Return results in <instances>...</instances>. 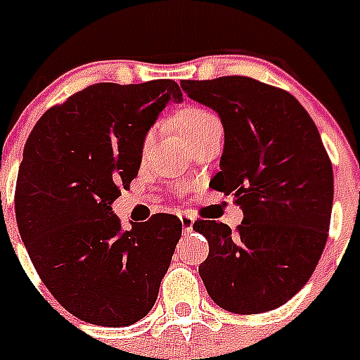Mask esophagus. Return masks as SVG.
<instances>
[{
	"label": "esophagus",
	"mask_w": 360,
	"mask_h": 360,
	"mask_svg": "<svg viewBox=\"0 0 360 360\" xmlns=\"http://www.w3.org/2000/svg\"><path fill=\"white\" fill-rule=\"evenodd\" d=\"M181 226H183V230L185 231H192V226H194V217L188 213L181 214Z\"/></svg>",
	"instance_id": "obj_1"
}]
</instances>
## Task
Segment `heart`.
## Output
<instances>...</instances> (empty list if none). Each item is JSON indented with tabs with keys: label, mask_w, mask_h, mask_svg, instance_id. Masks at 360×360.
<instances>
[{
	"label": "heart",
	"mask_w": 360,
	"mask_h": 360,
	"mask_svg": "<svg viewBox=\"0 0 360 360\" xmlns=\"http://www.w3.org/2000/svg\"><path fill=\"white\" fill-rule=\"evenodd\" d=\"M217 123H220L219 117L214 114H211V112H207V110L202 108H186L183 110L179 114V117H177V127H179V132L183 134L185 140H188L191 136L198 134V132H202L203 129H207V127ZM155 141H157V134H155V132L146 136L143 146H141V155H143V157L151 153Z\"/></svg>",
	"instance_id": "heart-1"
}]
</instances>
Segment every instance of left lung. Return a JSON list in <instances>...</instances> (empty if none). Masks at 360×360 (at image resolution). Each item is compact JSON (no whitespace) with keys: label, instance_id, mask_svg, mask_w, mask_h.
Segmentation results:
<instances>
[{"label":"left lung","instance_id":"left-lung-1","mask_svg":"<svg viewBox=\"0 0 360 360\" xmlns=\"http://www.w3.org/2000/svg\"><path fill=\"white\" fill-rule=\"evenodd\" d=\"M181 87L219 114L224 151L211 186L245 213L236 233L217 220L194 222L209 243L200 276L228 312L274 310L307 284L327 243L335 181L321 136L293 95L254 78Z\"/></svg>","mask_w":360,"mask_h":360}]
</instances>
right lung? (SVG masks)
Listing matches in <instances>:
<instances>
[{
	"instance_id": "obj_1",
	"label": "right lung",
	"mask_w": 360,
	"mask_h": 360,
	"mask_svg": "<svg viewBox=\"0 0 360 360\" xmlns=\"http://www.w3.org/2000/svg\"><path fill=\"white\" fill-rule=\"evenodd\" d=\"M183 95L174 80L95 84L42 115L25 141L14 211L33 267L87 323L127 327L153 308L181 237L174 214L124 230L112 211L147 132Z\"/></svg>"
}]
</instances>
